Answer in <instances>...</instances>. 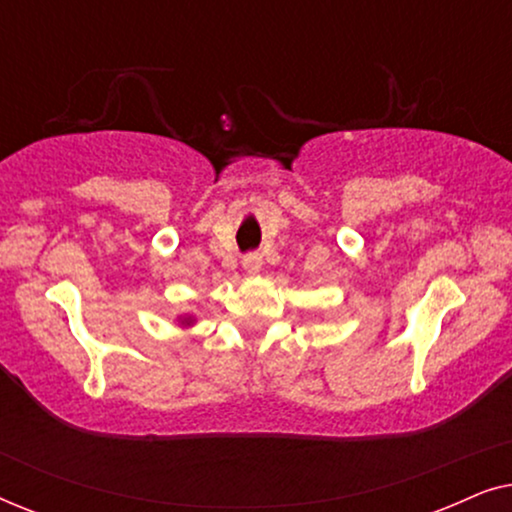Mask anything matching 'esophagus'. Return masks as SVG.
I'll return each mask as SVG.
<instances>
[{
    "instance_id": "1",
    "label": "esophagus",
    "mask_w": 512,
    "mask_h": 512,
    "mask_svg": "<svg viewBox=\"0 0 512 512\" xmlns=\"http://www.w3.org/2000/svg\"><path fill=\"white\" fill-rule=\"evenodd\" d=\"M242 268L251 277L258 275V272H261V268H263V256L261 254H247V256H244V261H242Z\"/></svg>"
}]
</instances>
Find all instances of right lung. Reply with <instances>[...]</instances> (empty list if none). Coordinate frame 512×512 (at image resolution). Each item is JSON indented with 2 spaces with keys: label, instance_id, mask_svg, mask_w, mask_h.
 <instances>
[{
  "label": "right lung",
  "instance_id": "1",
  "mask_svg": "<svg viewBox=\"0 0 512 512\" xmlns=\"http://www.w3.org/2000/svg\"><path fill=\"white\" fill-rule=\"evenodd\" d=\"M177 321H179V326H193L195 324V317H193V314H179V317H177Z\"/></svg>",
  "mask_w": 512,
  "mask_h": 512
}]
</instances>
